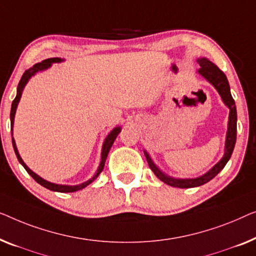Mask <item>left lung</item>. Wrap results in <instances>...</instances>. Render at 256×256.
<instances>
[{
    "instance_id": "left-lung-1",
    "label": "left lung",
    "mask_w": 256,
    "mask_h": 256,
    "mask_svg": "<svg viewBox=\"0 0 256 256\" xmlns=\"http://www.w3.org/2000/svg\"><path fill=\"white\" fill-rule=\"evenodd\" d=\"M197 62L200 64V68L198 70V74L202 75L205 80L214 86L216 90L220 95L222 102L226 106L230 109L228 114V132H226V140H225V150L224 156L220 159L219 162L216 164L210 170L205 172V174L198 176V178H172L161 170L158 166L153 162L152 158L150 154L144 150V154H145L147 162H148L150 168L152 169L154 174L159 180H161L164 183L168 186H175V188H195V186H203L208 181H211L222 168L228 164V161L231 158L233 150H234V145L236 142V102L231 95V90H230V84L228 81L226 75L216 66L214 62L206 58H198Z\"/></svg>"
}]
</instances>
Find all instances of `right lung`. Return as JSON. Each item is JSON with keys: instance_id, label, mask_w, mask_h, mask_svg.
I'll list each match as a JSON object with an SVG mask.
<instances>
[{"instance_id": "1", "label": "right lung", "mask_w": 256, "mask_h": 256, "mask_svg": "<svg viewBox=\"0 0 256 256\" xmlns=\"http://www.w3.org/2000/svg\"><path fill=\"white\" fill-rule=\"evenodd\" d=\"M64 59H61V58H50V59H46V60H42V62H38L32 66L31 68H28V70H25V73L23 74V76H22L20 84H18V87H17V95L15 97V100H12V111H10V122H12V146H14V150H15V154L17 156V159H18L20 164L23 166L25 168V170H26L28 174H30L32 178H34V181H37L39 184L45 186L46 189L48 190H52V192H78V190H81L86 188V186L90 184L92 182L95 181V180L98 178V175L102 172L103 168H104V164H106V156L108 154H109V150L111 148V146H112V144L114 140H116L117 136L120 134V132L122 131V128L120 126H117L114 128L112 131H111L109 134L106 136V138L104 139V142H103V146H102V153H100V162L98 168H97V170L95 174L92 176V178H89L88 181H86L84 183H80V184H76V186H67V184H56V183H52L50 181H46L40 176L36 174L34 172H32L30 168L28 167L25 162L22 159L20 153H18V150H17V146H16V142H15V139H14L12 136V126H14V120H15V114H16V110H17V106H18V103L20 100V97H22V92H23L25 86L28 82V80L38 73V72H42V70H48L52 66V64H59V62H62Z\"/></svg>"}]
</instances>
